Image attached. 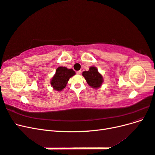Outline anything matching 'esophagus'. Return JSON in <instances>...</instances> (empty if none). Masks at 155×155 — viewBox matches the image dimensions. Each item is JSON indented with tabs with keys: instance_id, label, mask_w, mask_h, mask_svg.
I'll return each mask as SVG.
<instances>
[{
	"instance_id": "34e87169",
	"label": "esophagus",
	"mask_w": 155,
	"mask_h": 155,
	"mask_svg": "<svg viewBox=\"0 0 155 155\" xmlns=\"http://www.w3.org/2000/svg\"><path fill=\"white\" fill-rule=\"evenodd\" d=\"M81 70H78V71H77V72H76V74H78V75L81 74Z\"/></svg>"
}]
</instances>
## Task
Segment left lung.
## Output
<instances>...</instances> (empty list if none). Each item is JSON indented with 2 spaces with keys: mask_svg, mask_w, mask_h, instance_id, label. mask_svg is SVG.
<instances>
[{
  "mask_svg": "<svg viewBox=\"0 0 155 155\" xmlns=\"http://www.w3.org/2000/svg\"><path fill=\"white\" fill-rule=\"evenodd\" d=\"M82 75L85 78L88 85L92 88H97L100 87L104 82V79L101 74L97 71L96 67H90L88 71H84Z\"/></svg>",
  "mask_w": 155,
  "mask_h": 155,
  "instance_id": "left-lung-1",
  "label": "left lung"
}]
</instances>
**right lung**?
<instances>
[{"label":"right lung","mask_w":155,"mask_h":155,"mask_svg":"<svg viewBox=\"0 0 155 155\" xmlns=\"http://www.w3.org/2000/svg\"><path fill=\"white\" fill-rule=\"evenodd\" d=\"M76 74L72 69L67 67H59L56 69L55 74L50 81V84L54 90L61 91L67 86L69 79Z\"/></svg>","instance_id":"add662e5"}]
</instances>
